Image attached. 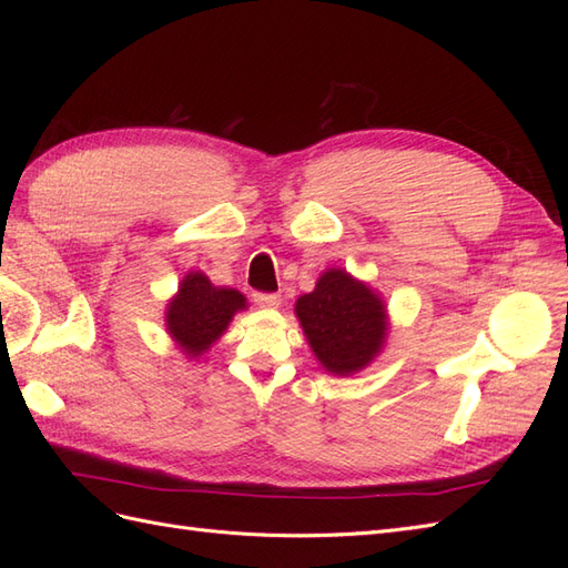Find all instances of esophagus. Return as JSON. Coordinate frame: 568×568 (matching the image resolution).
Returning <instances> with one entry per match:
<instances>
[{
    "instance_id": "esophagus-1",
    "label": "esophagus",
    "mask_w": 568,
    "mask_h": 568,
    "mask_svg": "<svg viewBox=\"0 0 568 568\" xmlns=\"http://www.w3.org/2000/svg\"><path fill=\"white\" fill-rule=\"evenodd\" d=\"M253 301L261 307H267V311H277V307L282 305L280 294H253Z\"/></svg>"
}]
</instances>
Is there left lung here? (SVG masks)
Returning a JSON list of instances; mask_svg holds the SVG:
<instances>
[{
	"label": "left lung",
	"mask_w": 568,
	"mask_h": 568,
	"mask_svg": "<svg viewBox=\"0 0 568 568\" xmlns=\"http://www.w3.org/2000/svg\"><path fill=\"white\" fill-rule=\"evenodd\" d=\"M296 317L320 365L336 376L365 369L382 353L388 315L372 286L346 270H326L313 294L296 301Z\"/></svg>",
	"instance_id": "8db88e82"
}]
</instances>
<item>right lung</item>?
Segmentation results:
<instances>
[{
	"instance_id": "right-lung-1",
	"label": "right lung",
	"mask_w": 568,
	"mask_h": 568,
	"mask_svg": "<svg viewBox=\"0 0 568 568\" xmlns=\"http://www.w3.org/2000/svg\"><path fill=\"white\" fill-rule=\"evenodd\" d=\"M239 311H246L242 291L213 286L203 272H189L165 307V329L186 357H199L227 332Z\"/></svg>"
}]
</instances>
